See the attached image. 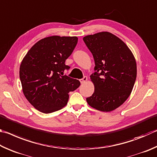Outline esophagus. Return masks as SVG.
Returning <instances> with one entry per match:
<instances>
[{"label":"esophagus","instance_id":"34e87169","mask_svg":"<svg viewBox=\"0 0 157 157\" xmlns=\"http://www.w3.org/2000/svg\"><path fill=\"white\" fill-rule=\"evenodd\" d=\"M87 81V76H84L83 78L80 79V82H81V83H82V84L86 83Z\"/></svg>","mask_w":157,"mask_h":157}]
</instances>
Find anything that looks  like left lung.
I'll use <instances>...</instances> for the list:
<instances>
[{
    "label": "left lung",
    "mask_w": 157,
    "mask_h": 157,
    "mask_svg": "<svg viewBox=\"0 0 157 157\" xmlns=\"http://www.w3.org/2000/svg\"><path fill=\"white\" fill-rule=\"evenodd\" d=\"M92 52L96 70L90 76L93 94L86 98L97 110L111 112L130 97L136 78V63L128 45L117 36L101 32L83 37Z\"/></svg>",
    "instance_id": "left-lung-1"
}]
</instances>
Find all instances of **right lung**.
<instances>
[{
	"mask_svg": "<svg viewBox=\"0 0 157 157\" xmlns=\"http://www.w3.org/2000/svg\"><path fill=\"white\" fill-rule=\"evenodd\" d=\"M78 38L52 36L42 38L27 52L20 65L22 90L31 105L49 114L67 105L69 93L78 88V80L63 76L65 60L72 53Z\"/></svg>",
	"mask_w": 157,
	"mask_h": 157,
	"instance_id": "1",
	"label": "right lung"
}]
</instances>
